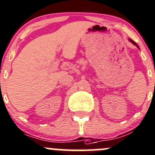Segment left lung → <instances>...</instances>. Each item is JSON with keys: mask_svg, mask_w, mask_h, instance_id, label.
Masks as SVG:
<instances>
[{"mask_svg": "<svg viewBox=\"0 0 155 155\" xmlns=\"http://www.w3.org/2000/svg\"><path fill=\"white\" fill-rule=\"evenodd\" d=\"M129 40H130V42H132V43H133V45H136V47H137V48H139V45H137V44H136V42H135V41H133V40H132V39H130H130H129Z\"/></svg>", "mask_w": 155, "mask_h": 155, "instance_id": "left-lung-1", "label": "left lung"}]
</instances>
